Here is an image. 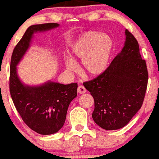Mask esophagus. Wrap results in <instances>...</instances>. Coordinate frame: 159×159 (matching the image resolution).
<instances>
[{"mask_svg": "<svg viewBox=\"0 0 159 159\" xmlns=\"http://www.w3.org/2000/svg\"><path fill=\"white\" fill-rule=\"evenodd\" d=\"M77 92L80 93V94H83L86 92V89L84 86L82 85H79L77 88Z\"/></svg>", "mask_w": 159, "mask_h": 159, "instance_id": "1", "label": "esophagus"}]
</instances>
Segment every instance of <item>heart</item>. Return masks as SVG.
Returning a JSON list of instances; mask_svg holds the SVG:
<instances>
[{"label": "heart", "mask_w": 159, "mask_h": 159, "mask_svg": "<svg viewBox=\"0 0 159 159\" xmlns=\"http://www.w3.org/2000/svg\"><path fill=\"white\" fill-rule=\"evenodd\" d=\"M113 43L107 34L97 31L82 34L73 45L71 53L74 58L82 59V70L88 76L101 74L108 66ZM65 66L70 71L77 70V65L71 58L65 60Z\"/></svg>", "instance_id": "heart-1"}]
</instances>
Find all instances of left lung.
<instances>
[{
	"label": "left lung",
	"mask_w": 159,
	"mask_h": 159,
	"mask_svg": "<svg viewBox=\"0 0 159 159\" xmlns=\"http://www.w3.org/2000/svg\"><path fill=\"white\" fill-rule=\"evenodd\" d=\"M126 41L103 73L83 84L94 98L92 116L106 130L127 125L140 110L147 90L148 73L142 59L138 40L125 30Z\"/></svg>",
	"instance_id": "8db88e82"
}]
</instances>
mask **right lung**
Returning a JSON list of instances; mask_svg holds the SVG:
<instances>
[{"instance_id": "obj_1", "label": "right lung", "mask_w": 159, "mask_h": 159, "mask_svg": "<svg viewBox=\"0 0 159 159\" xmlns=\"http://www.w3.org/2000/svg\"><path fill=\"white\" fill-rule=\"evenodd\" d=\"M58 26L57 23L30 26L15 46L11 59L9 89L15 107L30 129L44 135L56 133L63 127L69 103L77 95V84L48 82L38 87L25 85L17 75L16 65L30 47L33 33Z\"/></svg>"}]
</instances>
